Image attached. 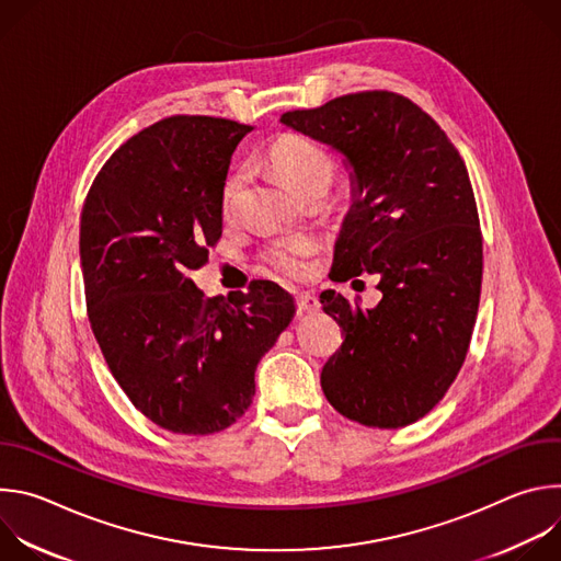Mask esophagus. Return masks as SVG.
<instances>
[{
  "mask_svg": "<svg viewBox=\"0 0 561 561\" xmlns=\"http://www.w3.org/2000/svg\"><path fill=\"white\" fill-rule=\"evenodd\" d=\"M319 308H322V304H319V297L312 290H304V293L297 295V310L299 312H317Z\"/></svg>",
  "mask_w": 561,
  "mask_h": 561,
  "instance_id": "obj_1",
  "label": "esophagus"
}]
</instances>
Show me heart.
I'll return each instance as SVG.
<instances>
[{
	"label": "heart",
	"instance_id": "heart-1",
	"mask_svg": "<svg viewBox=\"0 0 561 561\" xmlns=\"http://www.w3.org/2000/svg\"><path fill=\"white\" fill-rule=\"evenodd\" d=\"M268 162L275 169V173L284 180V184L299 197L312 191L327 193L335 178L333 154L324 146H319L317 141L297 133H284L273 141L268 150ZM242 184L244 173L239 169L228 175L221 193L226 213L232 210L234 199L239 191H242ZM310 253L312 242L308 237H282L262 251V260L282 275L299 277L308 268L306 257Z\"/></svg>",
	"mask_w": 561,
	"mask_h": 561
}]
</instances>
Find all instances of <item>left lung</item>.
Returning <instances> with one entry per match:
<instances>
[{"label": "left lung", "mask_w": 561, "mask_h": 561, "mask_svg": "<svg viewBox=\"0 0 561 561\" xmlns=\"http://www.w3.org/2000/svg\"><path fill=\"white\" fill-rule=\"evenodd\" d=\"M279 122L342 152L353 171L335 282L379 275L375 308L335 290L319 295L344 331L322 390L353 422L409 426L455 381L482 290V230L463 159L428 113L388 91L344 95Z\"/></svg>", "instance_id": "obj_1"}]
</instances>
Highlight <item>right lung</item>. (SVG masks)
<instances>
[{
	"label": "right lung",
	"mask_w": 561,
	"mask_h": 561,
	"mask_svg": "<svg viewBox=\"0 0 561 561\" xmlns=\"http://www.w3.org/2000/svg\"><path fill=\"white\" fill-rule=\"evenodd\" d=\"M253 128L175 115L122 144L98 173L79 224L89 322L133 407L180 435L228 428L253 404L255 370L295 314L257 279L204 297L188 277L221 237L230 157Z\"/></svg>",
	"instance_id": "obj_1"
}]
</instances>
